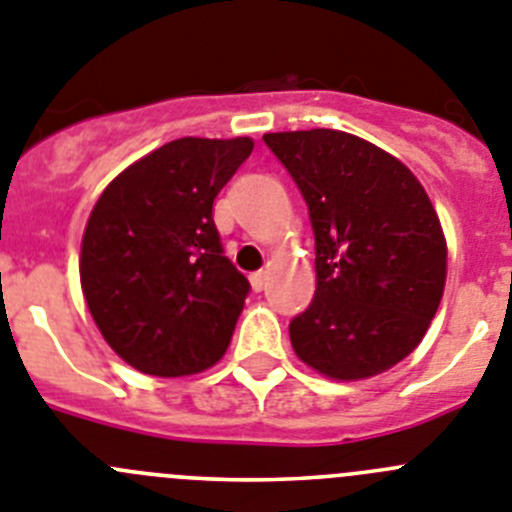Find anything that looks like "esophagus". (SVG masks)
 <instances>
[{
  "instance_id": "34e87169",
  "label": "esophagus",
  "mask_w": 512,
  "mask_h": 512,
  "mask_svg": "<svg viewBox=\"0 0 512 512\" xmlns=\"http://www.w3.org/2000/svg\"><path fill=\"white\" fill-rule=\"evenodd\" d=\"M250 283H252V288H255L257 293H260V290L267 285V270H257V273H252L250 275Z\"/></svg>"
}]
</instances>
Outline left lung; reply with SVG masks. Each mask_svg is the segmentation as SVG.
I'll use <instances>...</instances> for the list:
<instances>
[{
    "instance_id": "left-lung-1",
    "label": "left lung",
    "mask_w": 512,
    "mask_h": 512,
    "mask_svg": "<svg viewBox=\"0 0 512 512\" xmlns=\"http://www.w3.org/2000/svg\"><path fill=\"white\" fill-rule=\"evenodd\" d=\"M296 181L316 239V293L290 344L334 380L408 357L444 296L446 242L426 191L398 158L339 130L262 137Z\"/></svg>"
}]
</instances>
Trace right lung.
Here are the masks:
<instances>
[{
  "instance_id": "right-lung-1",
  "label": "right lung",
  "mask_w": 512,
  "mask_h": 512,
  "mask_svg": "<svg viewBox=\"0 0 512 512\" xmlns=\"http://www.w3.org/2000/svg\"><path fill=\"white\" fill-rule=\"evenodd\" d=\"M250 137H181L119 173L81 242V288L101 336L145 375L181 377L227 352L250 280L224 257L214 199Z\"/></svg>"
}]
</instances>
